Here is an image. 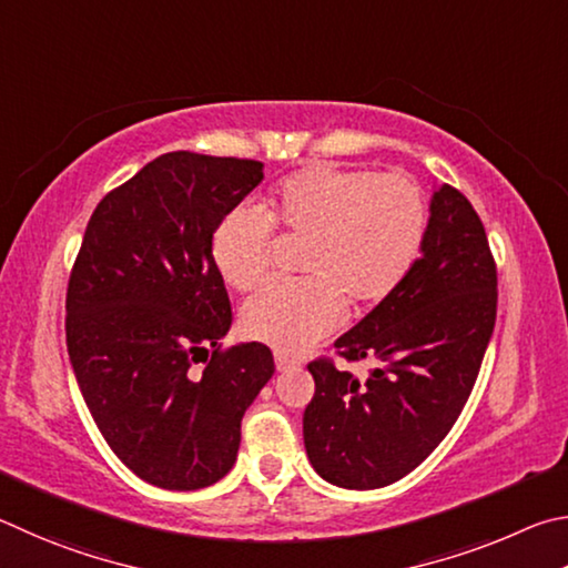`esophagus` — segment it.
Masks as SVG:
<instances>
[{
	"instance_id": "1",
	"label": "esophagus",
	"mask_w": 568,
	"mask_h": 568,
	"mask_svg": "<svg viewBox=\"0 0 568 568\" xmlns=\"http://www.w3.org/2000/svg\"><path fill=\"white\" fill-rule=\"evenodd\" d=\"M274 364H276V372H286V369H292V366H296V362L290 359V356H284V354H276Z\"/></svg>"
}]
</instances>
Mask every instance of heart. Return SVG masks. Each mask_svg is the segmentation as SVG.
<instances>
[{
	"instance_id": "heart-1",
	"label": "heart",
	"mask_w": 568,
	"mask_h": 568,
	"mask_svg": "<svg viewBox=\"0 0 568 568\" xmlns=\"http://www.w3.org/2000/svg\"><path fill=\"white\" fill-rule=\"evenodd\" d=\"M272 226L310 236L306 278L264 284L242 306V329L282 354H300L344 320V302L369 310L399 290L424 252L429 209L404 174L312 164L282 179L262 212L239 206L216 224L212 258L229 286L246 292L272 258Z\"/></svg>"
}]
</instances>
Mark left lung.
I'll return each mask as SVG.
<instances>
[{
    "instance_id": "1",
    "label": "left lung",
    "mask_w": 568,
    "mask_h": 568,
    "mask_svg": "<svg viewBox=\"0 0 568 568\" xmlns=\"http://www.w3.org/2000/svg\"><path fill=\"white\" fill-rule=\"evenodd\" d=\"M496 322V266L479 214L449 184L434 189L429 232L409 278L336 339L366 382L312 362L304 449L342 489H382L414 471L459 419Z\"/></svg>"
}]
</instances>
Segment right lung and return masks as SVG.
I'll return each mask as SVG.
<instances>
[{
  "instance_id": "obj_1",
  "label": "right lung",
  "mask_w": 568,
  "mask_h": 568,
  "mask_svg": "<svg viewBox=\"0 0 568 568\" xmlns=\"http://www.w3.org/2000/svg\"><path fill=\"white\" fill-rule=\"evenodd\" d=\"M262 179L254 159L156 156L97 204L69 276L79 389L112 452L159 489L226 476L242 416L274 374L264 344L219 352L232 306L212 258L216 224Z\"/></svg>"
}]
</instances>
